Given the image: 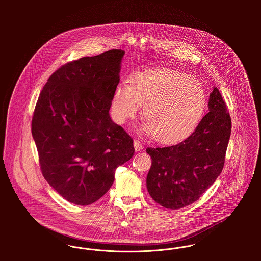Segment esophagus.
I'll list each match as a JSON object with an SVG mask.
<instances>
[{
  "label": "esophagus",
  "mask_w": 261,
  "mask_h": 261,
  "mask_svg": "<svg viewBox=\"0 0 261 261\" xmlns=\"http://www.w3.org/2000/svg\"><path fill=\"white\" fill-rule=\"evenodd\" d=\"M134 148H135L136 151H140L141 149H143V145H142V143L140 141L135 140L134 141Z\"/></svg>",
  "instance_id": "1"
}]
</instances>
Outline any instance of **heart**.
Instances as JSON below:
<instances>
[{"instance_id": "heart-1", "label": "heart", "mask_w": 261, "mask_h": 261, "mask_svg": "<svg viewBox=\"0 0 261 261\" xmlns=\"http://www.w3.org/2000/svg\"><path fill=\"white\" fill-rule=\"evenodd\" d=\"M204 88L195 77L167 69H148L121 82L111 99L113 120L124 124L144 106L146 129L163 144H172L189 136L199 124L205 109Z\"/></svg>"}]
</instances>
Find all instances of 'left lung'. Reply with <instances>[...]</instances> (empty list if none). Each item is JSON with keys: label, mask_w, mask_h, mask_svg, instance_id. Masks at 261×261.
Instances as JSON below:
<instances>
[{"label": "left lung", "mask_w": 261, "mask_h": 261, "mask_svg": "<svg viewBox=\"0 0 261 261\" xmlns=\"http://www.w3.org/2000/svg\"><path fill=\"white\" fill-rule=\"evenodd\" d=\"M207 112L181 143L147 148L151 167L147 176L149 196L165 208L180 210L197 201L223 169L231 135V116L219 90L213 88Z\"/></svg>", "instance_id": "1"}]
</instances>
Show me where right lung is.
I'll return each instance as SVG.
<instances>
[{
	"mask_svg": "<svg viewBox=\"0 0 261 261\" xmlns=\"http://www.w3.org/2000/svg\"><path fill=\"white\" fill-rule=\"evenodd\" d=\"M124 50L67 62L40 93L31 131L46 181L78 205L100 199L115 169L134 154L133 139L110 116Z\"/></svg>",
	"mask_w": 261,
	"mask_h": 261,
	"instance_id": "right-lung-1",
	"label": "right lung"
}]
</instances>
